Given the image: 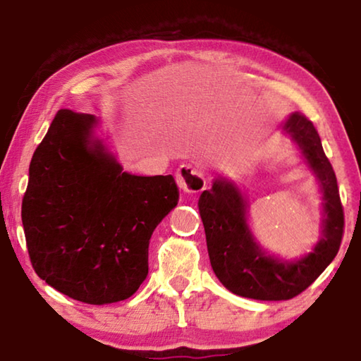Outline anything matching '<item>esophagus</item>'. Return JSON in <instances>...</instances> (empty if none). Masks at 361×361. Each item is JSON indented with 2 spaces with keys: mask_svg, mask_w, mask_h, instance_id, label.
Returning <instances> with one entry per match:
<instances>
[{
  "mask_svg": "<svg viewBox=\"0 0 361 361\" xmlns=\"http://www.w3.org/2000/svg\"><path fill=\"white\" fill-rule=\"evenodd\" d=\"M176 180L177 185L184 192H187V194H199L207 185L204 171L199 166L192 164L180 166L176 172Z\"/></svg>",
  "mask_w": 361,
  "mask_h": 361,
  "instance_id": "obj_1",
  "label": "esophagus"
}]
</instances>
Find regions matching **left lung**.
Wrapping results in <instances>:
<instances>
[{"mask_svg": "<svg viewBox=\"0 0 361 361\" xmlns=\"http://www.w3.org/2000/svg\"><path fill=\"white\" fill-rule=\"evenodd\" d=\"M283 130L302 149L324 194L322 238L312 253L294 261L266 255L255 241L246 221L248 204L243 194L224 177L215 179L212 189L202 192L199 199L212 269L226 289L241 298L258 300L295 298L324 273L342 243L345 220L337 177L325 156L317 130L299 111L288 118Z\"/></svg>", "mask_w": 361, "mask_h": 361, "instance_id": "1", "label": "left lung"}]
</instances>
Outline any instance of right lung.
<instances>
[{"label":"right lung","mask_w":361,"mask_h":361,"mask_svg":"<svg viewBox=\"0 0 361 361\" xmlns=\"http://www.w3.org/2000/svg\"><path fill=\"white\" fill-rule=\"evenodd\" d=\"M97 118L59 110L34 151L23 197L32 268L59 293L102 305L131 298L147 276L152 231L179 200L172 176L123 172Z\"/></svg>","instance_id":"add662e5"}]
</instances>
